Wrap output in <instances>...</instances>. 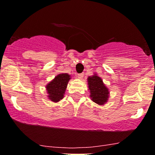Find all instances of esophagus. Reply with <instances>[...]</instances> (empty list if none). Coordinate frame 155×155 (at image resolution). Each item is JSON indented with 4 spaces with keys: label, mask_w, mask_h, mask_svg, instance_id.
<instances>
[{
    "label": "esophagus",
    "mask_w": 155,
    "mask_h": 155,
    "mask_svg": "<svg viewBox=\"0 0 155 155\" xmlns=\"http://www.w3.org/2000/svg\"><path fill=\"white\" fill-rule=\"evenodd\" d=\"M83 76H84V75L82 74V73H81V74H78V75H77L78 79H82V78H83Z\"/></svg>",
    "instance_id": "1"
}]
</instances>
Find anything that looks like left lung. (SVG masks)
I'll list each match as a JSON object with an SVG mask.
<instances>
[{"mask_svg":"<svg viewBox=\"0 0 155 155\" xmlns=\"http://www.w3.org/2000/svg\"><path fill=\"white\" fill-rule=\"evenodd\" d=\"M87 82L91 100L98 105L105 104L110 97V91L101 78L97 73H94L92 76H88Z\"/></svg>","mask_w":155,"mask_h":155,"instance_id":"obj_1","label":"left lung"}]
</instances>
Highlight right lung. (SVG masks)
Listing matches in <instances>:
<instances>
[{
    "label": "right lung",
    "mask_w": 155,
    "mask_h": 155,
    "mask_svg": "<svg viewBox=\"0 0 155 155\" xmlns=\"http://www.w3.org/2000/svg\"><path fill=\"white\" fill-rule=\"evenodd\" d=\"M70 79L71 76L68 73H60L55 76L54 79H52L45 86L48 98L55 103L62 100Z\"/></svg>",
    "instance_id": "1"
}]
</instances>
